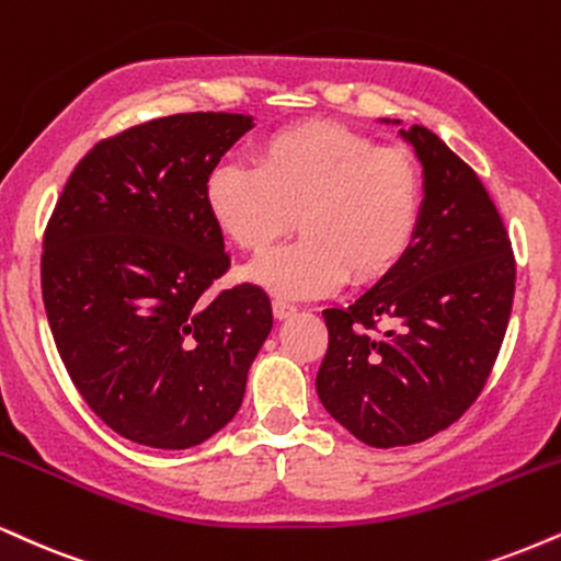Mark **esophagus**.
Listing matches in <instances>:
<instances>
[{
  "label": "esophagus",
  "instance_id": "34e87169",
  "mask_svg": "<svg viewBox=\"0 0 561 561\" xmlns=\"http://www.w3.org/2000/svg\"><path fill=\"white\" fill-rule=\"evenodd\" d=\"M295 313H298V308H295V306H289V302H285V300H274V316H276V321L293 319Z\"/></svg>",
  "mask_w": 561,
  "mask_h": 561
}]
</instances>
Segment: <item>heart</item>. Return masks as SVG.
<instances>
[{
  "mask_svg": "<svg viewBox=\"0 0 561 561\" xmlns=\"http://www.w3.org/2000/svg\"><path fill=\"white\" fill-rule=\"evenodd\" d=\"M253 164L216 167L206 204L221 232L248 253H266L298 216L302 238L245 272L276 298H321L347 274L355 285H374L413 248L423 178L400 148L313 119L266 135Z\"/></svg>",
  "mask_w": 561,
  "mask_h": 561,
  "instance_id": "1",
  "label": "heart"
}]
</instances>
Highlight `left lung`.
<instances>
[{
    "label": "left lung",
    "mask_w": 561,
    "mask_h": 561,
    "mask_svg": "<svg viewBox=\"0 0 561 561\" xmlns=\"http://www.w3.org/2000/svg\"><path fill=\"white\" fill-rule=\"evenodd\" d=\"M400 138L423 170L417 238L355 302L323 310L329 350L316 376L327 413L379 449L426 442L476 402L515 295L507 229L476 172L428 127Z\"/></svg>",
    "instance_id": "1"
}]
</instances>
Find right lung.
I'll list each match as a JSON object with an SVG mask.
<instances>
[{"label": "right lung", "mask_w": 561, "mask_h": 561, "mask_svg": "<svg viewBox=\"0 0 561 561\" xmlns=\"http://www.w3.org/2000/svg\"><path fill=\"white\" fill-rule=\"evenodd\" d=\"M255 117L172 114L101 140L76 167L44 238L46 319L80 397L119 436L191 449L238 415L274 327L229 268L206 182Z\"/></svg>", "instance_id": "1"}]
</instances>
